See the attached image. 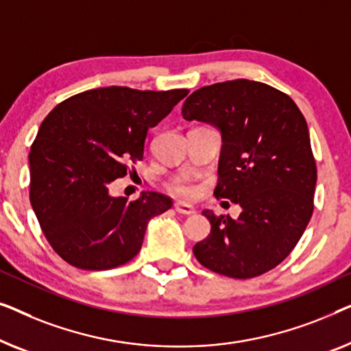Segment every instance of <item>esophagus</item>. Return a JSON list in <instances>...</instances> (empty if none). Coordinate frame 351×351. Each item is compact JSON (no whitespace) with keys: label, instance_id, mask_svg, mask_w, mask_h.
<instances>
[{"label":"esophagus","instance_id":"esophagus-1","mask_svg":"<svg viewBox=\"0 0 351 351\" xmlns=\"http://www.w3.org/2000/svg\"><path fill=\"white\" fill-rule=\"evenodd\" d=\"M175 210L180 215H194L195 213L194 206L187 205V204H175Z\"/></svg>","mask_w":351,"mask_h":351}]
</instances>
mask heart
I'll list each match as a JSON object with an SVG mask.
<instances>
[{"mask_svg": "<svg viewBox=\"0 0 351 351\" xmlns=\"http://www.w3.org/2000/svg\"><path fill=\"white\" fill-rule=\"evenodd\" d=\"M169 191L181 199H191L195 194V187L186 180H171L169 182Z\"/></svg>", "mask_w": 351, "mask_h": 351, "instance_id": "1", "label": "heart"}]
</instances>
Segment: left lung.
<instances>
[{"instance_id": "8db88e82", "label": "left lung", "mask_w": 351, "mask_h": 351, "mask_svg": "<svg viewBox=\"0 0 351 351\" xmlns=\"http://www.w3.org/2000/svg\"><path fill=\"white\" fill-rule=\"evenodd\" d=\"M181 112L221 132L215 197L241 206L237 219L202 211L211 232L194 256L230 278L269 272L294 250L313 213L317 164L305 117L286 93L248 79L202 87Z\"/></svg>"}]
</instances>
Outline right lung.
I'll use <instances>...</instances> for the list:
<instances>
[{
	"label": "right lung",
	"mask_w": 351,
	"mask_h": 351,
	"mask_svg": "<svg viewBox=\"0 0 351 351\" xmlns=\"http://www.w3.org/2000/svg\"><path fill=\"white\" fill-rule=\"evenodd\" d=\"M189 90L100 87L62 101L46 116L29 149V202L43 234L68 264L119 267L141 250L151 218L173 202L145 192L127 202L110 184L143 159L147 130Z\"/></svg>",
	"instance_id": "right-lung-1"
}]
</instances>
